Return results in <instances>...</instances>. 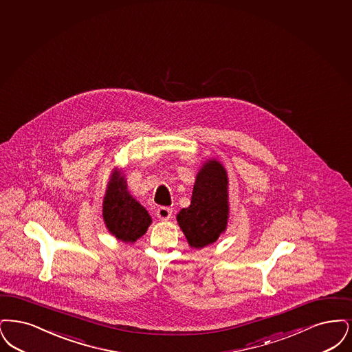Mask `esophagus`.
<instances>
[{"label":"esophagus","instance_id":"esophagus-1","mask_svg":"<svg viewBox=\"0 0 352 352\" xmlns=\"http://www.w3.org/2000/svg\"><path fill=\"white\" fill-rule=\"evenodd\" d=\"M156 215L160 221H167L170 217H172V209L170 208H166V206H162L156 210Z\"/></svg>","mask_w":352,"mask_h":352}]
</instances>
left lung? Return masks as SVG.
I'll use <instances>...</instances> for the list:
<instances>
[{
	"label": "left lung",
	"instance_id": "left-lung-1",
	"mask_svg": "<svg viewBox=\"0 0 352 352\" xmlns=\"http://www.w3.org/2000/svg\"><path fill=\"white\" fill-rule=\"evenodd\" d=\"M229 179L222 163L208 159L196 175L192 199L177 215V223L192 248L214 243L228 229Z\"/></svg>",
	"mask_w": 352,
	"mask_h": 352
}]
</instances>
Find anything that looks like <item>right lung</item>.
I'll return each mask as SVG.
<instances>
[{
    "mask_svg": "<svg viewBox=\"0 0 352 352\" xmlns=\"http://www.w3.org/2000/svg\"><path fill=\"white\" fill-rule=\"evenodd\" d=\"M102 217L107 231L123 243L137 242L153 223L146 208L130 195L121 169L116 168L110 175L102 201Z\"/></svg>",
    "mask_w": 352,
    "mask_h": 352,
    "instance_id": "1",
    "label": "right lung"
}]
</instances>
